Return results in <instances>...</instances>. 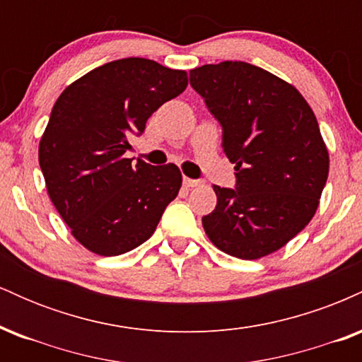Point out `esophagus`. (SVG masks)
<instances>
[{
  "label": "esophagus",
  "instance_id": "obj_1",
  "mask_svg": "<svg viewBox=\"0 0 362 362\" xmlns=\"http://www.w3.org/2000/svg\"><path fill=\"white\" fill-rule=\"evenodd\" d=\"M184 185L189 187V189H192V187H197L201 185V180H194V178H184Z\"/></svg>",
  "mask_w": 362,
  "mask_h": 362
}]
</instances>
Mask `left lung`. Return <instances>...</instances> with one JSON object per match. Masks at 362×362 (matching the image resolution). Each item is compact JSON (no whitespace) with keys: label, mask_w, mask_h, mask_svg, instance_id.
Returning <instances> with one entry per match:
<instances>
[{"label":"left lung","mask_w":362,"mask_h":362,"mask_svg":"<svg viewBox=\"0 0 362 362\" xmlns=\"http://www.w3.org/2000/svg\"><path fill=\"white\" fill-rule=\"evenodd\" d=\"M190 85L223 126L236 187L214 185L218 204L202 218L228 255L255 260L279 250L311 221L328 177V149L303 95L242 61L204 64Z\"/></svg>","instance_id":"1"}]
</instances>
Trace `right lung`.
Listing matches in <instances>:
<instances>
[{
  "mask_svg": "<svg viewBox=\"0 0 362 362\" xmlns=\"http://www.w3.org/2000/svg\"><path fill=\"white\" fill-rule=\"evenodd\" d=\"M187 83L182 69L126 57L91 69L54 103L39 163L52 204L86 250L114 257L139 247L177 197V165H132L124 153Z\"/></svg>",
  "mask_w": 362,
  "mask_h": 362,
  "instance_id": "obj_1",
  "label": "right lung"
}]
</instances>
